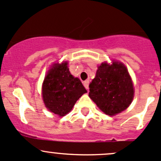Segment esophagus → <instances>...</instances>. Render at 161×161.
<instances>
[{"mask_svg":"<svg viewBox=\"0 0 161 161\" xmlns=\"http://www.w3.org/2000/svg\"><path fill=\"white\" fill-rule=\"evenodd\" d=\"M84 87H85L86 89H88L89 88V80H88L84 81Z\"/></svg>","mask_w":161,"mask_h":161,"instance_id":"34e87169","label":"esophagus"}]
</instances>
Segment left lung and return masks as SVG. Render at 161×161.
Returning <instances> with one entry per match:
<instances>
[{"label":"left lung","instance_id":"obj_1","mask_svg":"<svg viewBox=\"0 0 161 161\" xmlns=\"http://www.w3.org/2000/svg\"><path fill=\"white\" fill-rule=\"evenodd\" d=\"M89 97L106 115H115L129 107L134 89L126 67L113 62L103 63L89 85Z\"/></svg>","mask_w":161,"mask_h":161}]
</instances>
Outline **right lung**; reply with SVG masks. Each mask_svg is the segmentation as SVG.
I'll return each instance as SVG.
<instances>
[{
    "label": "right lung",
    "mask_w": 161,
    "mask_h": 161,
    "mask_svg": "<svg viewBox=\"0 0 161 161\" xmlns=\"http://www.w3.org/2000/svg\"><path fill=\"white\" fill-rule=\"evenodd\" d=\"M87 92L82 83L69 73L67 63L56 64L48 72L42 84V98L50 112L64 116Z\"/></svg>",
    "instance_id": "1"
}]
</instances>
